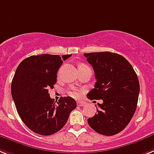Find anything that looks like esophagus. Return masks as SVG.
I'll use <instances>...</instances> for the list:
<instances>
[{
	"label": "esophagus",
	"mask_w": 154,
	"mask_h": 154,
	"mask_svg": "<svg viewBox=\"0 0 154 154\" xmlns=\"http://www.w3.org/2000/svg\"><path fill=\"white\" fill-rule=\"evenodd\" d=\"M77 105L78 106H84L86 105V103L84 101H77Z\"/></svg>",
	"instance_id": "34e87169"
}]
</instances>
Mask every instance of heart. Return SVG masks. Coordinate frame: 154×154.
Returning a JSON list of instances; mask_svg holds the SVG:
<instances>
[{
    "instance_id": "b5f03b06",
    "label": "heart",
    "mask_w": 154,
    "mask_h": 154,
    "mask_svg": "<svg viewBox=\"0 0 154 154\" xmlns=\"http://www.w3.org/2000/svg\"><path fill=\"white\" fill-rule=\"evenodd\" d=\"M86 66L85 65V64H81V65L79 66ZM69 95H71L72 97H74V98H77V97L79 96V92L77 91H76V90H74V89H73V90H71V91H69Z\"/></svg>"
}]
</instances>
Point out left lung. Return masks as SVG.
Here are the masks:
<instances>
[{
  "label": "left lung",
  "instance_id": "8db88e82",
  "mask_svg": "<svg viewBox=\"0 0 154 154\" xmlns=\"http://www.w3.org/2000/svg\"><path fill=\"white\" fill-rule=\"evenodd\" d=\"M93 67L96 82L87 95L90 100L102 99L97 113L88 119L89 126L103 135H116L126 128L136 110L139 82L127 59L117 53H85Z\"/></svg>",
  "mask_w": 154,
  "mask_h": 154
}]
</instances>
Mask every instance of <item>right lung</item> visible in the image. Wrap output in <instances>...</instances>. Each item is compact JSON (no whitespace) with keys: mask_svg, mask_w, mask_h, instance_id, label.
Returning a JSON list of instances; mask_svg holds the SVG:
<instances>
[{"mask_svg":"<svg viewBox=\"0 0 154 154\" xmlns=\"http://www.w3.org/2000/svg\"><path fill=\"white\" fill-rule=\"evenodd\" d=\"M71 55H32L20 63L11 82V96L19 117L33 132L50 135L66 124L77 103L69 96L57 103L50 98L48 89L57 81V72Z\"/></svg>","mask_w":154,"mask_h":154,"instance_id":"obj_1","label":"right lung"}]
</instances>
